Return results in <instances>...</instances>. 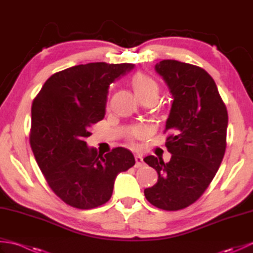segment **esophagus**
<instances>
[{
  "mask_svg": "<svg viewBox=\"0 0 253 253\" xmlns=\"http://www.w3.org/2000/svg\"><path fill=\"white\" fill-rule=\"evenodd\" d=\"M135 160H136V166L139 168V166H141L143 163V158L141 157L140 154H136L135 155Z\"/></svg>",
  "mask_w": 253,
  "mask_h": 253,
  "instance_id": "obj_1",
  "label": "esophagus"
}]
</instances>
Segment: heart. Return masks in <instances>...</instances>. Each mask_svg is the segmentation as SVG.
<instances>
[{
  "instance_id": "heart-1",
  "label": "heart",
  "mask_w": 253,
  "mask_h": 253,
  "mask_svg": "<svg viewBox=\"0 0 253 253\" xmlns=\"http://www.w3.org/2000/svg\"><path fill=\"white\" fill-rule=\"evenodd\" d=\"M131 85L139 100L146 98V96L158 98L160 91L159 84L152 77L148 76L146 74L137 73L136 75H133V77L131 78ZM130 133L133 137L141 138L144 136L146 130L142 127H135L132 128Z\"/></svg>"
}]
</instances>
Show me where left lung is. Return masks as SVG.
Here are the masks:
<instances>
[{
  "instance_id": "obj_1",
  "label": "left lung",
  "mask_w": 253,
  "mask_h": 253,
  "mask_svg": "<svg viewBox=\"0 0 253 253\" xmlns=\"http://www.w3.org/2000/svg\"><path fill=\"white\" fill-rule=\"evenodd\" d=\"M173 98L164 132L169 162L149 155L143 161L158 171V182L144 189L159 209L177 211L196 202L222 163L228 114L213 78L203 68L175 60L155 65Z\"/></svg>"
}]
</instances>
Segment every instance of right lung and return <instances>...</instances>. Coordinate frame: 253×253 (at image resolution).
<instances>
[{"instance_id":"right-lung-1","label":"right lung","mask_w":253,"mask_h":253,"mask_svg":"<svg viewBox=\"0 0 253 253\" xmlns=\"http://www.w3.org/2000/svg\"><path fill=\"white\" fill-rule=\"evenodd\" d=\"M132 68L104 62L66 68L53 74L32 102V152L51 189L68 206L89 210L104 204L118 173L135 165L129 150L101 154L84 141L105 115L110 84Z\"/></svg>"}]
</instances>
